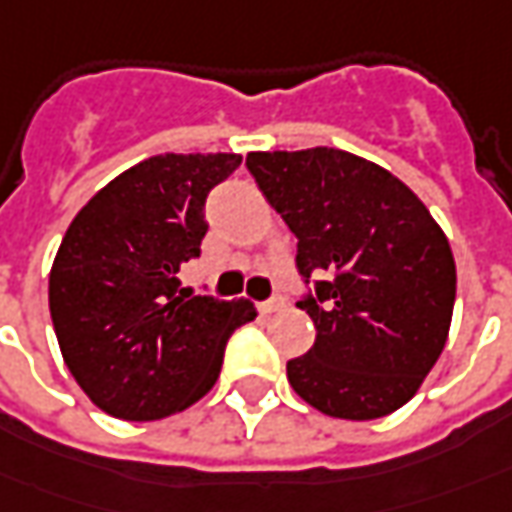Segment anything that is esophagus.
I'll list each match as a JSON object with an SVG mask.
<instances>
[{
    "instance_id": "obj_1",
    "label": "esophagus",
    "mask_w": 512,
    "mask_h": 512,
    "mask_svg": "<svg viewBox=\"0 0 512 512\" xmlns=\"http://www.w3.org/2000/svg\"><path fill=\"white\" fill-rule=\"evenodd\" d=\"M278 309H284V298H278V295H273V298H267V301L259 303V312H262V315H273V312H278Z\"/></svg>"
}]
</instances>
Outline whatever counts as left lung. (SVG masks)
Segmentation results:
<instances>
[{
    "instance_id": "obj_1",
    "label": "left lung",
    "mask_w": 512,
    "mask_h": 512,
    "mask_svg": "<svg viewBox=\"0 0 512 512\" xmlns=\"http://www.w3.org/2000/svg\"><path fill=\"white\" fill-rule=\"evenodd\" d=\"M267 203L298 236V306L315 345L287 362L315 410L370 421L404 407L446 345L457 292L449 239L410 186L334 147L248 153Z\"/></svg>"
}]
</instances>
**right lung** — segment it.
Returning <instances> with one entry per match:
<instances>
[{"label":"right lung","instance_id":"obj_1","mask_svg":"<svg viewBox=\"0 0 512 512\" xmlns=\"http://www.w3.org/2000/svg\"><path fill=\"white\" fill-rule=\"evenodd\" d=\"M236 153L153 155L102 186L63 236L49 315L63 362L102 412L158 421L209 393L225 343L253 303L192 295L181 264L200 256L206 197Z\"/></svg>","mask_w":512,"mask_h":512}]
</instances>
